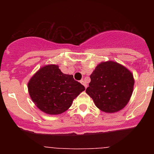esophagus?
I'll return each mask as SVG.
<instances>
[{"label": "esophagus", "instance_id": "1", "mask_svg": "<svg viewBox=\"0 0 154 154\" xmlns=\"http://www.w3.org/2000/svg\"><path fill=\"white\" fill-rule=\"evenodd\" d=\"M80 82H81V83L82 84V85H83L84 86H85V89H86V87H87V84H86V82H85V80L82 79L81 81H80Z\"/></svg>", "mask_w": 154, "mask_h": 154}]
</instances>
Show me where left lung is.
<instances>
[{
    "mask_svg": "<svg viewBox=\"0 0 154 154\" xmlns=\"http://www.w3.org/2000/svg\"><path fill=\"white\" fill-rule=\"evenodd\" d=\"M85 90L97 108L108 113L116 112L130 101L134 85L130 71L115 62L99 63L90 75Z\"/></svg>",
    "mask_w": 154,
    "mask_h": 154,
    "instance_id": "1",
    "label": "left lung"
}]
</instances>
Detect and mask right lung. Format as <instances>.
Listing matches in <instances>:
<instances>
[{"instance_id": "right-lung-1", "label": "right lung", "mask_w": 154, "mask_h": 154, "mask_svg": "<svg viewBox=\"0 0 154 154\" xmlns=\"http://www.w3.org/2000/svg\"><path fill=\"white\" fill-rule=\"evenodd\" d=\"M32 101L42 112L58 115L72 106L73 99L85 90L72 75L64 74L57 65L41 68L28 83Z\"/></svg>"}]
</instances>
